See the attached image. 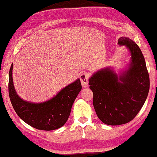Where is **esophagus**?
I'll return each instance as SVG.
<instances>
[{
  "mask_svg": "<svg viewBox=\"0 0 157 157\" xmlns=\"http://www.w3.org/2000/svg\"><path fill=\"white\" fill-rule=\"evenodd\" d=\"M89 75L88 73L84 72L81 73V75H79V79H80L82 86L83 87H87L89 85Z\"/></svg>",
  "mask_w": 157,
  "mask_h": 157,
  "instance_id": "esophagus-1",
  "label": "esophagus"
}]
</instances>
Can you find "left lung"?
Here are the masks:
<instances>
[{"label":"left lung","mask_w":157,"mask_h":157,"mask_svg":"<svg viewBox=\"0 0 157 157\" xmlns=\"http://www.w3.org/2000/svg\"><path fill=\"white\" fill-rule=\"evenodd\" d=\"M118 44L125 46L131 53L127 70L118 76L112 69L106 68L89 79L95 112L108 125H119L132 121L144 105L150 89V78L140 48L124 36L118 39Z\"/></svg>","instance_id":"8db88e82"}]
</instances>
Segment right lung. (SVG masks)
<instances>
[{
	"instance_id": "obj_1",
	"label": "right lung",
	"mask_w": 157,
	"mask_h": 157,
	"mask_svg": "<svg viewBox=\"0 0 157 157\" xmlns=\"http://www.w3.org/2000/svg\"><path fill=\"white\" fill-rule=\"evenodd\" d=\"M12 69L13 63L9 72V95L20 118L37 129L50 131L62 127L67 121L74 101L82 89L80 79L66 86L52 99L33 103L22 100L17 95L13 84Z\"/></svg>"
}]
</instances>
